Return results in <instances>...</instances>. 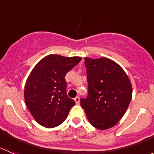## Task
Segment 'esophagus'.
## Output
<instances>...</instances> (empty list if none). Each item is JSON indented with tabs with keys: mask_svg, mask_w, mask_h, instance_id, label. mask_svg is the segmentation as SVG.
I'll return each mask as SVG.
<instances>
[{
	"mask_svg": "<svg viewBox=\"0 0 154 154\" xmlns=\"http://www.w3.org/2000/svg\"><path fill=\"white\" fill-rule=\"evenodd\" d=\"M74 100H75V102L76 103V104H79V100H80L79 96H76V97L74 99Z\"/></svg>",
	"mask_w": 154,
	"mask_h": 154,
	"instance_id": "obj_1",
	"label": "esophagus"
}]
</instances>
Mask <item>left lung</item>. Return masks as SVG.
Wrapping results in <instances>:
<instances>
[{"label":"left lung","instance_id":"left-lung-1","mask_svg":"<svg viewBox=\"0 0 154 154\" xmlns=\"http://www.w3.org/2000/svg\"><path fill=\"white\" fill-rule=\"evenodd\" d=\"M89 96L80 99L92 126L99 130L117 124L130 105L133 88L119 64L109 58H85Z\"/></svg>","mask_w":154,"mask_h":154}]
</instances>
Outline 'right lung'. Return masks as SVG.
<instances>
[{"instance_id": "obj_1", "label": "right lung", "mask_w": 154, "mask_h": 154, "mask_svg": "<svg viewBox=\"0 0 154 154\" xmlns=\"http://www.w3.org/2000/svg\"><path fill=\"white\" fill-rule=\"evenodd\" d=\"M81 57L51 54L36 64L25 82L26 106L35 120L46 128L58 126L75 106L66 94L65 75L78 65Z\"/></svg>"}]
</instances>
